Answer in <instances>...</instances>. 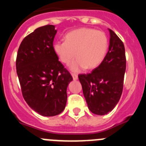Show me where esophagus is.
I'll use <instances>...</instances> for the list:
<instances>
[{
    "label": "esophagus",
    "mask_w": 146,
    "mask_h": 146,
    "mask_svg": "<svg viewBox=\"0 0 146 146\" xmlns=\"http://www.w3.org/2000/svg\"><path fill=\"white\" fill-rule=\"evenodd\" d=\"M72 77H73V80H77V78H78V76H77V74H73V73H72Z\"/></svg>",
    "instance_id": "1"
}]
</instances>
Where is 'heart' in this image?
<instances>
[{
    "instance_id": "heart-1",
    "label": "heart",
    "mask_w": 146,
    "mask_h": 146,
    "mask_svg": "<svg viewBox=\"0 0 146 146\" xmlns=\"http://www.w3.org/2000/svg\"><path fill=\"white\" fill-rule=\"evenodd\" d=\"M109 47V39L104 32L89 28H81L67 33L65 41H57L52 49L59 60L69 64L75 58L77 60L70 69L79 72L84 68L97 67L103 61Z\"/></svg>"
}]
</instances>
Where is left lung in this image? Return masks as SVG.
<instances>
[{
    "label": "left lung",
    "instance_id": "1",
    "mask_svg": "<svg viewBox=\"0 0 146 146\" xmlns=\"http://www.w3.org/2000/svg\"><path fill=\"white\" fill-rule=\"evenodd\" d=\"M109 50L100 65L78 78L89 110L99 115L108 114L121 98L126 71V55L123 42L109 29Z\"/></svg>",
    "mask_w": 146,
    "mask_h": 146
}]
</instances>
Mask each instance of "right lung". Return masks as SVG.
<instances>
[{
	"instance_id": "add662e5",
	"label": "right lung",
	"mask_w": 146,
	"mask_h": 146,
	"mask_svg": "<svg viewBox=\"0 0 146 146\" xmlns=\"http://www.w3.org/2000/svg\"><path fill=\"white\" fill-rule=\"evenodd\" d=\"M56 33L52 25L36 28L23 38L17 55V74L23 98L43 116L63 112L67 86L73 80L52 49Z\"/></svg>"
}]
</instances>
